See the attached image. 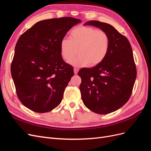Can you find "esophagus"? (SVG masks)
I'll use <instances>...</instances> for the list:
<instances>
[{"label": "esophagus", "instance_id": "1", "mask_svg": "<svg viewBox=\"0 0 151 151\" xmlns=\"http://www.w3.org/2000/svg\"><path fill=\"white\" fill-rule=\"evenodd\" d=\"M78 71H79V69H78V68H74V74H77V72H78Z\"/></svg>", "mask_w": 151, "mask_h": 151}]
</instances>
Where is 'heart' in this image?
Listing matches in <instances>:
<instances>
[{
    "label": "heart",
    "instance_id": "obj_1",
    "mask_svg": "<svg viewBox=\"0 0 151 151\" xmlns=\"http://www.w3.org/2000/svg\"><path fill=\"white\" fill-rule=\"evenodd\" d=\"M110 40L106 32L94 27L80 26L70 33V39L60 42V53L63 59L68 62L78 51L79 55L70 61L77 67L88 65L96 66L106 57Z\"/></svg>",
    "mask_w": 151,
    "mask_h": 151
}]
</instances>
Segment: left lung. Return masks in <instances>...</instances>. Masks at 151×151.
Wrapping results in <instances>:
<instances>
[{
	"label": "left lung",
	"mask_w": 151,
	"mask_h": 151,
	"mask_svg": "<svg viewBox=\"0 0 151 151\" xmlns=\"http://www.w3.org/2000/svg\"><path fill=\"white\" fill-rule=\"evenodd\" d=\"M84 25L94 26L106 32L110 45L101 63L79 71L81 98L91 111L108 114L123 106L132 94L137 77L133 52L129 41L111 25L98 21H90Z\"/></svg>",
	"instance_id": "1"
}]
</instances>
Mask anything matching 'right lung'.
<instances>
[{
	"instance_id": "add662e5",
	"label": "right lung",
	"mask_w": 151,
	"mask_h": 151,
	"mask_svg": "<svg viewBox=\"0 0 151 151\" xmlns=\"http://www.w3.org/2000/svg\"><path fill=\"white\" fill-rule=\"evenodd\" d=\"M81 22L70 17L43 20L18 39L11 72L18 98L31 110L49 112L61 103L74 69L63 60L60 42Z\"/></svg>"
}]
</instances>
